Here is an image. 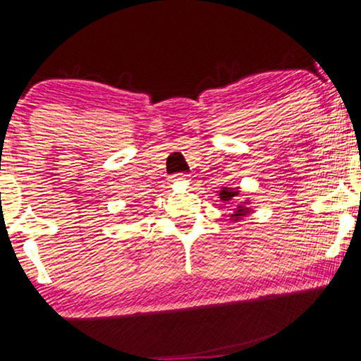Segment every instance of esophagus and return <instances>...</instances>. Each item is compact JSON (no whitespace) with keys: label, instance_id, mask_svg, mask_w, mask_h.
Wrapping results in <instances>:
<instances>
[{"label":"esophagus","instance_id":"34e87169","mask_svg":"<svg viewBox=\"0 0 361 361\" xmlns=\"http://www.w3.org/2000/svg\"><path fill=\"white\" fill-rule=\"evenodd\" d=\"M190 175H186V173H180V175H175L173 176V181H188Z\"/></svg>","mask_w":361,"mask_h":361}]
</instances>
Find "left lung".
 <instances>
[{
  "label": "left lung",
  "instance_id": "1",
  "mask_svg": "<svg viewBox=\"0 0 361 361\" xmlns=\"http://www.w3.org/2000/svg\"><path fill=\"white\" fill-rule=\"evenodd\" d=\"M238 195H240V190H238V186H237V188H228V186H222V188H220V192H219V197H220V200H222V202H228V200H232L233 197H238ZM249 214H252V207H250V200L247 198L245 202L242 203V205H237L235 208H233L232 214H230V220L237 224V222H240V220Z\"/></svg>",
  "mask_w": 361,
  "mask_h": 361
}]
</instances>
